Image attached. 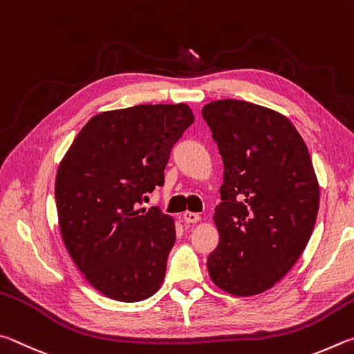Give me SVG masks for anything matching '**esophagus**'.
<instances>
[{
  "mask_svg": "<svg viewBox=\"0 0 354 354\" xmlns=\"http://www.w3.org/2000/svg\"><path fill=\"white\" fill-rule=\"evenodd\" d=\"M183 221L188 222V224H196V222L201 221V216L197 213L187 212V213H183Z\"/></svg>",
  "mask_w": 354,
  "mask_h": 354,
  "instance_id": "34e87169",
  "label": "esophagus"
}]
</instances>
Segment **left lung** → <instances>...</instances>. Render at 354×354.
<instances>
[{"instance_id":"obj_1","label":"left lung","mask_w":354,"mask_h":354,"mask_svg":"<svg viewBox=\"0 0 354 354\" xmlns=\"http://www.w3.org/2000/svg\"><path fill=\"white\" fill-rule=\"evenodd\" d=\"M224 161L212 281L236 297L274 288L306 249L320 189L305 141L278 111L238 99L202 109Z\"/></svg>"}]
</instances>
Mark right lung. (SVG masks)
I'll list each match as a JSON object with an SVG mask.
<instances>
[{"label": "right lung", "instance_id": "obj_1", "mask_svg": "<svg viewBox=\"0 0 354 354\" xmlns=\"http://www.w3.org/2000/svg\"><path fill=\"white\" fill-rule=\"evenodd\" d=\"M193 122L187 104L101 111L60 160L54 193L62 239L85 280L109 299L146 300L165 280L176 222L138 207L163 187L171 149Z\"/></svg>", "mask_w": 354, "mask_h": 354}]
</instances>
